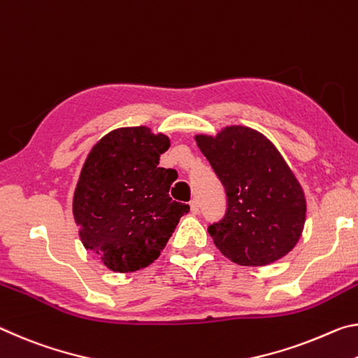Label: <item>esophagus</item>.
<instances>
[{"label":"esophagus","instance_id":"obj_1","mask_svg":"<svg viewBox=\"0 0 358 358\" xmlns=\"http://www.w3.org/2000/svg\"><path fill=\"white\" fill-rule=\"evenodd\" d=\"M190 210H192L193 215H196L198 213H200V204H198L196 200H192L190 201Z\"/></svg>","mask_w":358,"mask_h":358}]
</instances>
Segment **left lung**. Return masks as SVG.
I'll use <instances>...</instances> for the list:
<instances>
[{"instance_id":"1","label":"left lung","mask_w":358,"mask_h":358,"mask_svg":"<svg viewBox=\"0 0 358 358\" xmlns=\"http://www.w3.org/2000/svg\"><path fill=\"white\" fill-rule=\"evenodd\" d=\"M227 193V213L208 227L214 244L241 266H265L295 248L306 220V198L271 141L249 127L196 134Z\"/></svg>"}]
</instances>
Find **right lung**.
I'll return each instance as SVG.
<instances>
[{
	"label": "right lung",
	"instance_id": "1",
	"mask_svg": "<svg viewBox=\"0 0 358 358\" xmlns=\"http://www.w3.org/2000/svg\"><path fill=\"white\" fill-rule=\"evenodd\" d=\"M169 138L148 127L117 128L87 155L73 198V215L87 250L115 273H133L158 259L189 204L173 201L174 169L158 166Z\"/></svg>",
	"mask_w": 358,
	"mask_h": 358
}]
</instances>
